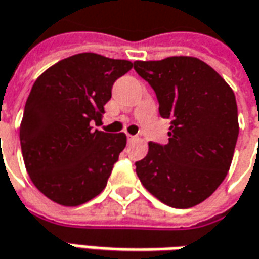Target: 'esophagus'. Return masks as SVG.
Here are the masks:
<instances>
[{
  "label": "esophagus",
  "mask_w": 259,
  "mask_h": 259,
  "mask_svg": "<svg viewBox=\"0 0 259 259\" xmlns=\"http://www.w3.org/2000/svg\"><path fill=\"white\" fill-rule=\"evenodd\" d=\"M138 139V136H132V135H127V142H135Z\"/></svg>",
  "instance_id": "1"
}]
</instances>
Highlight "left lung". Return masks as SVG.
<instances>
[{
  "instance_id": "8db88e82",
  "label": "left lung",
  "mask_w": 259,
  "mask_h": 259,
  "mask_svg": "<svg viewBox=\"0 0 259 259\" xmlns=\"http://www.w3.org/2000/svg\"><path fill=\"white\" fill-rule=\"evenodd\" d=\"M153 89L159 113L169 119V142L149 143L136 162L140 182L172 208H192L209 198L225 179L239 126L235 94L206 63L195 57L135 61Z\"/></svg>"
}]
</instances>
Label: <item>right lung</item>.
<instances>
[{
  "label": "right lung",
  "instance_id": "obj_1",
  "mask_svg": "<svg viewBox=\"0 0 259 259\" xmlns=\"http://www.w3.org/2000/svg\"><path fill=\"white\" fill-rule=\"evenodd\" d=\"M132 67L127 60L81 53L58 61L35 80L20 142L27 172L49 199L77 206L106 188L126 135L104 133L92 124L102 120L114 81Z\"/></svg>",
  "mask_w": 259,
  "mask_h": 259
}]
</instances>
